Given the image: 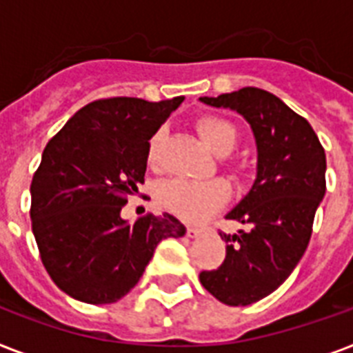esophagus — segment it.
Returning a JSON list of instances; mask_svg holds the SVG:
<instances>
[{"instance_id":"34e87169","label":"esophagus","mask_w":353,"mask_h":353,"mask_svg":"<svg viewBox=\"0 0 353 353\" xmlns=\"http://www.w3.org/2000/svg\"><path fill=\"white\" fill-rule=\"evenodd\" d=\"M199 234H201V229H199V227H192V225L187 227L188 238H196V236H199Z\"/></svg>"}]
</instances>
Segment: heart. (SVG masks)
Instances as JSON below:
<instances>
[{
	"label": "heart",
	"instance_id": "heart-1",
	"mask_svg": "<svg viewBox=\"0 0 353 353\" xmlns=\"http://www.w3.org/2000/svg\"><path fill=\"white\" fill-rule=\"evenodd\" d=\"M196 132L216 154H229L238 141V130L231 121L220 115H203L196 121ZM159 146V133L150 141L148 159L155 163ZM229 196V187L221 179L185 181L174 179L159 188L161 203L185 220H199L218 209Z\"/></svg>",
	"mask_w": 353,
	"mask_h": 353
}]
</instances>
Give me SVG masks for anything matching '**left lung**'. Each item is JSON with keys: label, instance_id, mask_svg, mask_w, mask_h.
Wrapping results in <instances>:
<instances>
[{"label": "left lung", "instance_id": "1", "mask_svg": "<svg viewBox=\"0 0 353 353\" xmlns=\"http://www.w3.org/2000/svg\"><path fill=\"white\" fill-rule=\"evenodd\" d=\"M199 101L243 115L256 139V179L225 216L247 229L220 232L225 260L199 273L201 285L218 301L247 306L284 284L306 251L326 192V154L310 122L269 91L241 88Z\"/></svg>", "mask_w": 353, "mask_h": 353}]
</instances>
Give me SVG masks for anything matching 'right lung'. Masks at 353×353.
<instances>
[{"instance_id": "add662e5", "label": "right lung", "mask_w": 353, "mask_h": 353, "mask_svg": "<svg viewBox=\"0 0 353 353\" xmlns=\"http://www.w3.org/2000/svg\"><path fill=\"white\" fill-rule=\"evenodd\" d=\"M181 102L101 99L47 143L30 183V220L43 268L69 296L117 302L143 276L157 243L185 234L168 212L133 223L121 218L144 183L148 141Z\"/></svg>"}]
</instances>
